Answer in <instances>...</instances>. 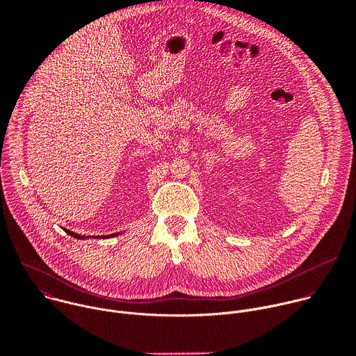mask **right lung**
I'll list each match as a JSON object with an SVG mask.
<instances>
[{
    "mask_svg": "<svg viewBox=\"0 0 356 356\" xmlns=\"http://www.w3.org/2000/svg\"><path fill=\"white\" fill-rule=\"evenodd\" d=\"M65 229V228H63ZM70 236H73V238H77V239H86V238H111V236H117V235H120V232H115V234H110V235H99V236H84V235H79V234H76V232H73V231H69V229H65Z\"/></svg>",
    "mask_w": 356,
    "mask_h": 356,
    "instance_id": "obj_1",
    "label": "right lung"
}]
</instances>
